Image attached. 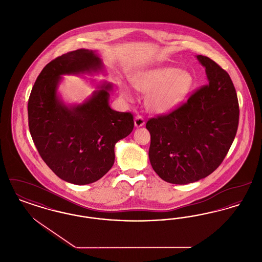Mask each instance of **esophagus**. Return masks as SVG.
I'll use <instances>...</instances> for the list:
<instances>
[{"instance_id":"obj_1","label":"esophagus","mask_w":262,"mask_h":262,"mask_svg":"<svg viewBox=\"0 0 262 262\" xmlns=\"http://www.w3.org/2000/svg\"><path fill=\"white\" fill-rule=\"evenodd\" d=\"M144 124H145L144 118L141 115H137V117L135 118V125H136V126L139 127V126H142Z\"/></svg>"}]
</instances>
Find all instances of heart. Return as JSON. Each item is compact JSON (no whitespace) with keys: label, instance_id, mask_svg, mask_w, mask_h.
Masks as SVG:
<instances>
[{"label":"heart","instance_id":"b5f03b06","mask_svg":"<svg viewBox=\"0 0 262 262\" xmlns=\"http://www.w3.org/2000/svg\"><path fill=\"white\" fill-rule=\"evenodd\" d=\"M134 86L147 95L150 110L167 114L179 107L194 88L193 75L185 70L174 67H157L140 72L134 77ZM121 92L126 99L134 94L126 84L121 85Z\"/></svg>","mask_w":262,"mask_h":262}]
</instances>
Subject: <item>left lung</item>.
<instances>
[{
	"mask_svg": "<svg viewBox=\"0 0 262 262\" xmlns=\"http://www.w3.org/2000/svg\"><path fill=\"white\" fill-rule=\"evenodd\" d=\"M208 83L168 114L151 118L150 163L167 183L186 185L213 173L223 162L238 125L237 92L229 74L199 55Z\"/></svg>",
	"mask_w": 262,
	"mask_h": 262,
	"instance_id": "left-lung-1",
	"label": "left lung"
}]
</instances>
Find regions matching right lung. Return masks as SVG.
<instances>
[{
	"mask_svg": "<svg viewBox=\"0 0 262 262\" xmlns=\"http://www.w3.org/2000/svg\"><path fill=\"white\" fill-rule=\"evenodd\" d=\"M101 69L102 62L93 51L63 54L45 66L28 99L29 130L41 158L59 178L75 185L94 183L106 174L115 161V144L135 125L132 113L110 108L111 85L71 108L58 98L61 75Z\"/></svg>",
	"mask_w": 262,
	"mask_h": 262,
	"instance_id": "1",
	"label": "right lung"
}]
</instances>
